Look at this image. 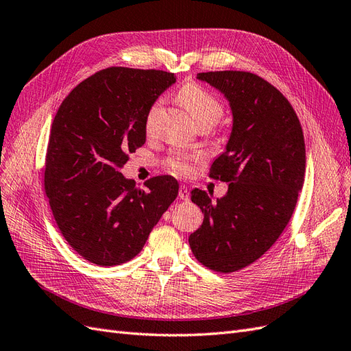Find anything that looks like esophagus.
I'll use <instances>...</instances> for the list:
<instances>
[{
    "label": "esophagus",
    "instance_id": "obj_1",
    "mask_svg": "<svg viewBox=\"0 0 351 351\" xmlns=\"http://www.w3.org/2000/svg\"><path fill=\"white\" fill-rule=\"evenodd\" d=\"M178 197L182 200H189L190 199V193L186 186H180V190H178Z\"/></svg>",
    "mask_w": 351,
    "mask_h": 351
}]
</instances>
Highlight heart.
<instances>
[{
  "label": "heart",
  "mask_w": 351,
  "mask_h": 351,
  "mask_svg": "<svg viewBox=\"0 0 351 351\" xmlns=\"http://www.w3.org/2000/svg\"><path fill=\"white\" fill-rule=\"evenodd\" d=\"M178 101L182 102V105L187 110L197 127H208L209 129V127L214 125L221 119L222 112H224L222 102L196 83L184 84L178 92ZM161 107L162 102L158 99L147 110L145 117V130L147 134L154 133ZM171 167L177 173L182 174H187L190 171V164L186 156H174L171 159Z\"/></svg>",
  "instance_id": "heart-1"
}]
</instances>
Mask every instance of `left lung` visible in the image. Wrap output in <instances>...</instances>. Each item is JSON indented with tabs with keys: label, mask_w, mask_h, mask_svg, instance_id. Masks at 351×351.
<instances>
[{
	"label": "left lung",
	"mask_w": 351,
	"mask_h": 351,
	"mask_svg": "<svg viewBox=\"0 0 351 351\" xmlns=\"http://www.w3.org/2000/svg\"><path fill=\"white\" fill-rule=\"evenodd\" d=\"M197 79L230 102V139L209 171L230 184L217 202L192 190L204 222L189 244L202 265L228 274L258 261L289 224L304 182V137L291 104L256 74L208 71Z\"/></svg>",
	"instance_id": "obj_1"
}]
</instances>
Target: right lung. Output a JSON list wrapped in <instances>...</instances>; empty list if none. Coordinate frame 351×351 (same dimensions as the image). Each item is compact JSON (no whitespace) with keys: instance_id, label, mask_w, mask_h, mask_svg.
Returning <instances> with one entry per match:
<instances>
[{"instance_id":"1","label":"right lung","mask_w":351,"mask_h":351,"mask_svg":"<svg viewBox=\"0 0 351 351\" xmlns=\"http://www.w3.org/2000/svg\"><path fill=\"white\" fill-rule=\"evenodd\" d=\"M174 73L110 67L62 101L52 121L45 193L66 241L83 259L114 267L133 259L178 195L171 176L137 189L120 169L146 142L145 117Z\"/></svg>"}]
</instances>
